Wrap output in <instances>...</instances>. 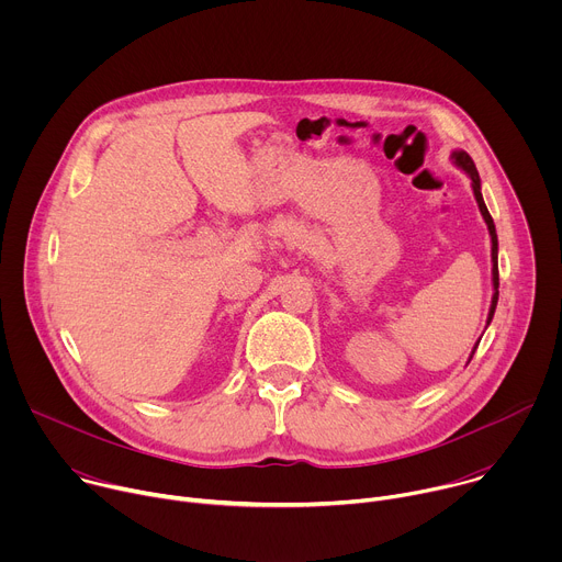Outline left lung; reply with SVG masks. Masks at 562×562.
I'll list each match as a JSON object with an SVG mask.
<instances>
[{"instance_id":"obj_1","label":"left lung","mask_w":562,"mask_h":562,"mask_svg":"<svg viewBox=\"0 0 562 562\" xmlns=\"http://www.w3.org/2000/svg\"><path fill=\"white\" fill-rule=\"evenodd\" d=\"M451 162H453V167H458V169L471 180V191H473L475 204H477L480 215H483V220H485V224H487V231H490V237H492V286H494V295H492V304H490V313H487V327H490L492 319H494L496 304H498V284H501V282H498V235H496V224H494V220H492V215H490V211H487V204H485V200H483V191H480V176H477V171H475L473 159H471L464 150H453V153H451ZM487 327H485V329H487ZM477 342H480V340H477ZM477 342H475V347L471 349L467 364L471 362V358H473V353H475V349H477Z\"/></svg>"}]
</instances>
